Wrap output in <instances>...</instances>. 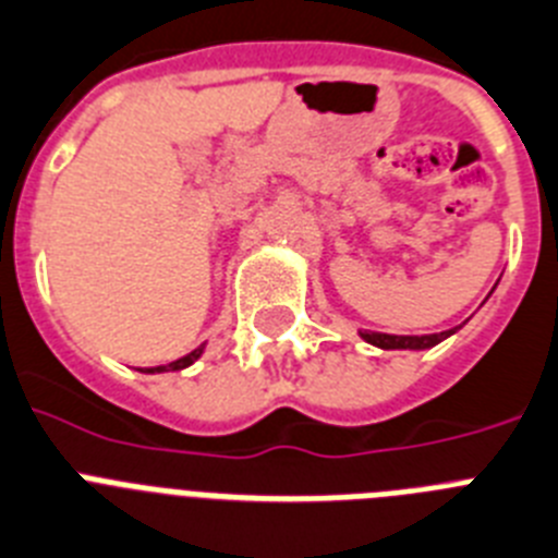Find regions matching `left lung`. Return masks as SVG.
<instances>
[{
  "label": "left lung",
  "instance_id": "obj_1",
  "mask_svg": "<svg viewBox=\"0 0 558 558\" xmlns=\"http://www.w3.org/2000/svg\"><path fill=\"white\" fill-rule=\"evenodd\" d=\"M452 331H440V333H424V337H396V333H376V331H362V339L371 342L376 348H385V351H424V348L438 345L440 339H447Z\"/></svg>",
  "mask_w": 558,
  "mask_h": 558
}]
</instances>
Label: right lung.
Here are the masks:
<instances>
[{
	"label": "right lung",
	"instance_id": "1",
	"mask_svg": "<svg viewBox=\"0 0 558 558\" xmlns=\"http://www.w3.org/2000/svg\"><path fill=\"white\" fill-rule=\"evenodd\" d=\"M198 356H202V348H196V351H191V353H187V356H182V360L171 362V365H159V367H148V371H145V373H165V371H182V367L193 365V362H196V360H198Z\"/></svg>",
	"mask_w": 558,
	"mask_h": 558
}]
</instances>
